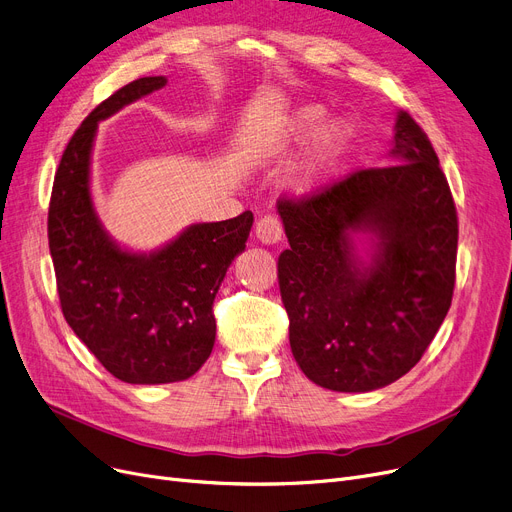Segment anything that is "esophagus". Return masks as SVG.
Wrapping results in <instances>:
<instances>
[{
	"label": "esophagus",
	"mask_w": 512,
	"mask_h": 512,
	"mask_svg": "<svg viewBox=\"0 0 512 512\" xmlns=\"http://www.w3.org/2000/svg\"><path fill=\"white\" fill-rule=\"evenodd\" d=\"M255 234L261 242H265V245H276V242H280L284 238V228L276 215L267 213V215H261V218L257 220Z\"/></svg>",
	"instance_id": "1"
}]
</instances>
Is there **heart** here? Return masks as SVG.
<instances>
[{"label": "heart", "instance_id": "b5f03b06", "mask_svg": "<svg viewBox=\"0 0 512 512\" xmlns=\"http://www.w3.org/2000/svg\"><path fill=\"white\" fill-rule=\"evenodd\" d=\"M324 118H326V110L321 105L301 107V110H297L292 116L288 137L294 143L307 141L319 128V124L324 122ZM351 139H353L351 124L346 120L330 122L324 130L319 132V137L305 161V166L299 170L297 176H294L292 180L294 188H297V191H311L313 186H317L330 172H334L340 157L348 149Z\"/></svg>", "mask_w": 512, "mask_h": 512}]
</instances>
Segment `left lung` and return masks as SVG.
<instances>
[{
  "label": "left lung",
  "mask_w": 512,
  "mask_h": 512,
  "mask_svg": "<svg viewBox=\"0 0 512 512\" xmlns=\"http://www.w3.org/2000/svg\"><path fill=\"white\" fill-rule=\"evenodd\" d=\"M390 166L361 168L303 197H280L288 249L278 284L290 348L311 382L369 392L411 371L450 309L459 218L423 128L400 112ZM348 231H371L369 268Z\"/></svg>",
  "instance_id": "1"
}]
</instances>
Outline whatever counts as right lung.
Instances as JSON below:
<instances>
[{"instance_id":"1","label":"right lung","mask_w":512,"mask_h":512,"mask_svg":"<svg viewBox=\"0 0 512 512\" xmlns=\"http://www.w3.org/2000/svg\"><path fill=\"white\" fill-rule=\"evenodd\" d=\"M164 85V76L132 80L83 120L62 153L47 213L68 326L128 384L180 382L201 369L215 342V294L253 226L251 211L195 224L151 255L122 251L103 232L89 193L97 122Z\"/></svg>"}]
</instances>
